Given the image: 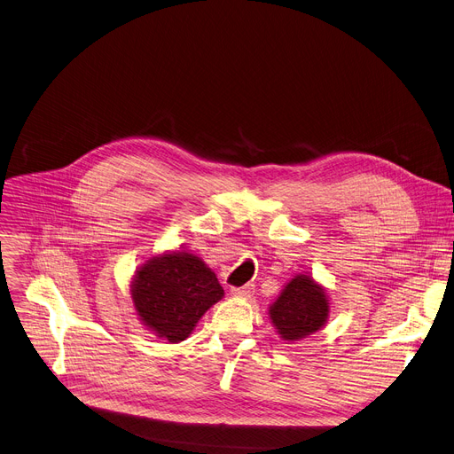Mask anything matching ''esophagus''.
Masks as SVG:
<instances>
[{"label": "esophagus", "instance_id": "1", "mask_svg": "<svg viewBox=\"0 0 454 454\" xmlns=\"http://www.w3.org/2000/svg\"><path fill=\"white\" fill-rule=\"evenodd\" d=\"M254 284H246V286H240V287H231V295L233 297H240V299H248L254 295Z\"/></svg>", "mask_w": 454, "mask_h": 454}]
</instances>
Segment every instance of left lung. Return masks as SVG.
Returning a JSON list of instances; mask_svg holds the SVG:
<instances>
[{
    "instance_id": "8db88e82",
    "label": "left lung",
    "mask_w": 454,
    "mask_h": 454,
    "mask_svg": "<svg viewBox=\"0 0 454 454\" xmlns=\"http://www.w3.org/2000/svg\"><path fill=\"white\" fill-rule=\"evenodd\" d=\"M329 295L309 273H297L286 282L268 317L284 342H299L325 325L329 318Z\"/></svg>"
}]
</instances>
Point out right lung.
<instances>
[{
  "instance_id": "right-lung-1",
  "label": "right lung",
  "mask_w": 454,
  "mask_h": 454,
  "mask_svg": "<svg viewBox=\"0 0 454 454\" xmlns=\"http://www.w3.org/2000/svg\"><path fill=\"white\" fill-rule=\"evenodd\" d=\"M130 295L141 324L157 339L177 344L192 335L224 290L200 257L172 250L150 257L136 270Z\"/></svg>"
}]
</instances>
